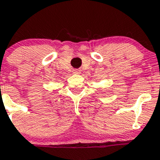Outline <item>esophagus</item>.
I'll use <instances>...</instances> for the list:
<instances>
[{"instance_id": "obj_1", "label": "esophagus", "mask_w": 160, "mask_h": 160, "mask_svg": "<svg viewBox=\"0 0 160 160\" xmlns=\"http://www.w3.org/2000/svg\"><path fill=\"white\" fill-rule=\"evenodd\" d=\"M81 72V71L79 70V69H74L73 70V73H75V74H79Z\"/></svg>"}]
</instances>
